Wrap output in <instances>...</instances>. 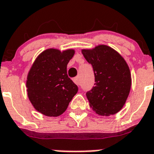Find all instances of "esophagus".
Returning a JSON list of instances; mask_svg holds the SVG:
<instances>
[{
	"instance_id": "obj_1",
	"label": "esophagus",
	"mask_w": 154,
	"mask_h": 154,
	"mask_svg": "<svg viewBox=\"0 0 154 154\" xmlns=\"http://www.w3.org/2000/svg\"><path fill=\"white\" fill-rule=\"evenodd\" d=\"M73 81L75 82V84H77V85H80V80H79V77H75V78H74Z\"/></svg>"
}]
</instances>
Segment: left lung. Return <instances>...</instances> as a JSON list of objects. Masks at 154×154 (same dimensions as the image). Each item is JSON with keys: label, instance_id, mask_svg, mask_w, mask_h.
Returning a JSON list of instances; mask_svg holds the SVG:
<instances>
[{"label": "left lung", "instance_id": "left-lung-1", "mask_svg": "<svg viewBox=\"0 0 154 154\" xmlns=\"http://www.w3.org/2000/svg\"><path fill=\"white\" fill-rule=\"evenodd\" d=\"M82 54L91 64L95 74V87L86 94L89 105L100 116L117 113L125 105L132 84L126 61L117 51L106 45L83 49Z\"/></svg>", "mask_w": 154, "mask_h": 154}]
</instances>
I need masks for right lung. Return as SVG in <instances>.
I'll list each match as a JSON object with an SVG mask.
<instances>
[{
	"instance_id": "add662e5",
	"label": "right lung",
	"mask_w": 154,
	"mask_h": 154,
	"mask_svg": "<svg viewBox=\"0 0 154 154\" xmlns=\"http://www.w3.org/2000/svg\"><path fill=\"white\" fill-rule=\"evenodd\" d=\"M75 50L61 51L50 48L42 51L29 71L26 88L32 105L46 116H58L66 110L78 91V87L69 78L66 66Z\"/></svg>"
}]
</instances>
